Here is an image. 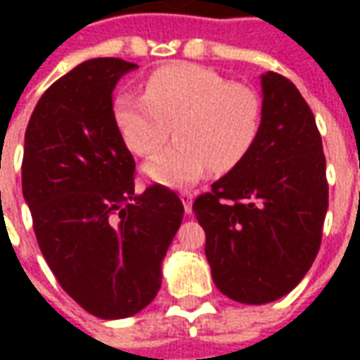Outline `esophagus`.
Here are the masks:
<instances>
[{"label":"esophagus","mask_w":360,"mask_h":360,"mask_svg":"<svg viewBox=\"0 0 360 360\" xmlns=\"http://www.w3.org/2000/svg\"><path fill=\"white\" fill-rule=\"evenodd\" d=\"M181 202H183V206H185V212L187 214H191V210H193V198H195V195L191 193V191H183L179 195Z\"/></svg>","instance_id":"34e87169"}]
</instances>
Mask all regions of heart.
<instances>
[{
	"instance_id": "obj_1",
	"label": "heart",
	"mask_w": 360,
	"mask_h": 360,
	"mask_svg": "<svg viewBox=\"0 0 360 360\" xmlns=\"http://www.w3.org/2000/svg\"><path fill=\"white\" fill-rule=\"evenodd\" d=\"M113 121L139 156H152L173 133L177 141L144 165L167 187L193 185L208 169H233L249 154L262 123V103L252 89L227 82L198 65H165L144 82V94L121 90Z\"/></svg>"
}]
</instances>
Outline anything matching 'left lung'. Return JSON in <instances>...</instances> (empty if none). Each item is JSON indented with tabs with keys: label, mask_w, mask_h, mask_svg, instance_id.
I'll return each instance as SVG.
<instances>
[{
	"label": "left lung",
	"mask_w": 360,
	"mask_h": 360,
	"mask_svg": "<svg viewBox=\"0 0 360 360\" xmlns=\"http://www.w3.org/2000/svg\"><path fill=\"white\" fill-rule=\"evenodd\" d=\"M262 123L249 154L193 204L219 291L245 304L287 295L322 241L328 181L322 136L293 82L264 73Z\"/></svg>",
	"instance_id": "1"
}]
</instances>
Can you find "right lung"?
Wrapping results in <instances>:
<instances>
[{
	"label": "right lung",
	"instance_id": "1",
	"mask_svg": "<svg viewBox=\"0 0 360 360\" xmlns=\"http://www.w3.org/2000/svg\"><path fill=\"white\" fill-rule=\"evenodd\" d=\"M136 67L119 58L77 65L44 92L25 133L22 196L38 247L67 295L103 320L154 301L185 212L164 185L134 193L111 94Z\"/></svg>",
	"mask_w": 360,
	"mask_h": 360
}]
</instances>
